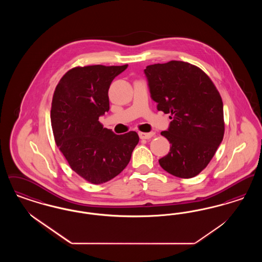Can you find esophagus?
<instances>
[{"instance_id": "34e87169", "label": "esophagus", "mask_w": 262, "mask_h": 262, "mask_svg": "<svg viewBox=\"0 0 262 262\" xmlns=\"http://www.w3.org/2000/svg\"><path fill=\"white\" fill-rule=\"evenodd\" d=\"M155 133L151 132V133H138V136L141 138V139H149L152 137H154Z\"/></svg>"}]
</instances>
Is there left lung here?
I'll list each match as a JSON object with an SVG mask.
<instances>
[{
	"instance_id": "obj_1",
	"label": "left lung",
	"mask_w": 262,
	"mask_h": 262,
	"mask_svg": "<svg viewBox=\"0 0 262 262\" xmlns=\"http://www.w3.org/2000/svg\"><path fill=\"white\" fill-rule=\"evenodd\" d=\"M151 98L158 111L170 114L168 130L161 133L171 143L159 160L174 177L189 179L211 161L223 140V102L210 77L189 62L170 61L144 70Z\"/></svg>"
}]
</instances>
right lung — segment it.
I'll return each instance as SVG.
<instances>
[{
	"instance_id": "1",
	"label": "right lung",
	"mask_w": 262,
	"mask_h": 262,
	"mask_svg": "<svg viewBox=\"0 0 262 262\" xmlns=\"http://www.w3.org/2000/svg\"><path fill=\"white\" fill-rule=\"evenodd\" d=\"M124 66L75 67L56 86L51 123L57 146L70 167L88 183L99 185L120 174L139 137L136 132L115 135L99 117L108 112V90Z\"/></svg>"
}]
</instances>
